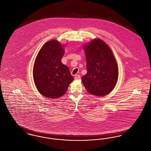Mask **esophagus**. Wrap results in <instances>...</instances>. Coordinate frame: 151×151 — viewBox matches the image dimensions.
<instances>
[{"label": "esophagus", "instance_id": "obj_1", "mask_svg": "<svg viewBox=\"0 0 151 151\" xmlns=\"http://www.w3.org/2000/svg\"><path fill=\"white\" fill-rule=\"evenodd\" d=\"M80 78V76L79 75H76L75 76V80H78Z\"/></svg>", "mask_w": 151, "mask_h": 151}]
</instances>
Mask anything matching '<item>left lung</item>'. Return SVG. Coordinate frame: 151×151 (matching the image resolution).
I'll return each mask as SVG.
<instances>
[{"instance_id": "1", "label": "left lung", "mask_w": 151, "mask_h": 151, "mask_svg": "<svg viewBox=\"0 0 151 151\" xmlns=\"http://www.w3.org/2000/svg\"><path fill=\"white\" fill-rule=\"evenodd\" d=\"M87 73L81 78L87 91L103 97L115 88L118 79V66L111 49L97 38L83 45Z\"/></svg>"}]
</instances>
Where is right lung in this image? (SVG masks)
<instances>
[{
    "instance_id": "right-lung-1",
    "label": "right lung",
    "mask_w": 151,
    "mask_h": 151,
    "mask_svg": "<svg viewBox=\"0 0 151 151\" xmlns=\"http://www.w3.org/2000/svg\"><path fill=\"white\" fill-rule=\"evenodd\" d=\"M64 46L56 40H49L36 56L33 78L36 89L44 97L55 99L63 96L73 80L68 67L61 62Z\"/></svg>"
}]
</instances>
